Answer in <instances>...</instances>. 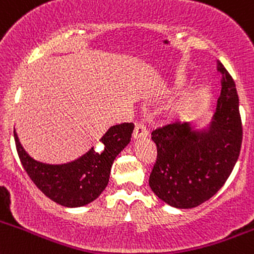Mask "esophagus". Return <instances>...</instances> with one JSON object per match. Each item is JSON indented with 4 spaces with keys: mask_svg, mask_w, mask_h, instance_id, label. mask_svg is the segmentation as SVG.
<instances>
[{
    "mask_svg": "<svg viewBox=\"0 0 254 254\" xmlns=\"http://www.w3.org/2000/svg\"><path fill=\"white\" fill-rule=\"evenodd\" d=\"M132 136H134V139H140V137L147 136V130L142 123H136V124H135V129H134V132H132Z\"/></svg>",
    "mask_w": 254,
    "mask_h": 254,
    "instance_id": "34e87169",
    "label": "esophagus"
}]
</instances>
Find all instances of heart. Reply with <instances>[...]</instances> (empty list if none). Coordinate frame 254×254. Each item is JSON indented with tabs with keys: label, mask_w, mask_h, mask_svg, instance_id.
<instances>
[{
	"label": "heart",
	"mask_w": 254,
	"mask_h": 254,
	"mask_svg": "<svg viewBox=\"0 0 254 254\" xmlns=\"http://www.w3.org/2000/svg\"><path fill=\"white\" fill-rule=\"evenodd\" d=\"M195 102H196L195 95H189V97L182 98L181 100H179V102L172 107V113L176 115L185 114V113L189 112V110L193 107Z\"/></svg>",
	"instance_id": "heart-1"
}]
</instances>
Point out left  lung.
<instances>
[{"label": "left lung", "instance_id": "obj_1", "mask_svg": "<svg viewBox=\"0 0 254 254\" xmlns=\"http://www.w3.org/2000/svg\"><path fill=\"white\" fill-rule=\"evenodd\" d=\"M221 95L213 122L205 131L187 123H170L152 130L156 161L149 185L155 195L176 208H192L223 186L240 156L242 120L233 78L221 62Z\"/></svg>", "mask_w": 254, "mask_h": 254}]
</instances>
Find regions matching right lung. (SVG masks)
<instances>
[{"label": "right lung", "instance_id": "right-lung-1", "mask_svg": "<svg viewBox=\"0 0 254 254\" xmlns=\"http://www.w3.org/2000/svg\"><path fill=\"white\" fill-rule=\"evenodd\" d=\"M134 124L123 123L110 127L100 139L103 147H94L78 160L63 165H49L32 159L13 131L22 166L33 184L54 202L65 207H79L99 197L109 182L115 157L130 142Z\"/></svg>", "mask_w": 254, "mask_h": 254}]
</instances>
